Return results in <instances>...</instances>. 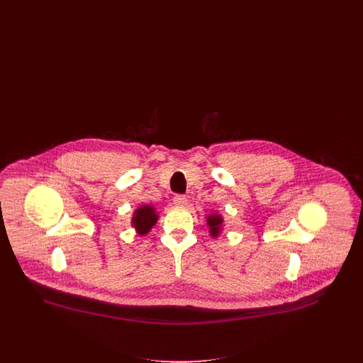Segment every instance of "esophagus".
Masks as SVG:
<instances>
[{"mask_svg":"<svg viewBox=\"0 0 363 363\" xmlns=\"http://www.w3.org/2000/svg\"><path fill=\"white\" fill-rule=\"evenodd\" d=\"M174 204L175 206H178V207H184V206H186V203H188V200H186V197L185 196H182V194H175L173 199Z\"/></svg>","mask_w":363,"mask_h":363,"instance_id":"34e87169","label":"esophagus"}]
</instances>
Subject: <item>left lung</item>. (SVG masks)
Segmentation results:
<instances>
[{
  "mask_svg": "<svg viewBox=\"0 0 363 363\" xmlns=\"http://www.w3.org/2000/svg\"><path fill=\"white\" fill-rule=\"evenodd\" d=\"M222 223H223V219L220 215H209L207 216V225H209V233L212 237H218L219 233L222 231Z\"/></svg>",
  "mask_w": 363,
  "mask_h": 363,
  "instance_id": "8db88e82",
  "label": "left lung"
}]
</instances>
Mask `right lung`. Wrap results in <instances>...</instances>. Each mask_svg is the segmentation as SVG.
I'll use <instances>...</instances> for the list:
<instances>
[{
  "label": "right lung",
  "instance_id": "add662e5",
  "mask_svg": "<svg viewBox=\"0 0 363 363\" xmlns=\"http://www.w3.org/2000/svg\"><path fill=\"white\" fill-rule=\"evenodd\" d=\"M157 220V213L151 206H143L135 211L132 218V225L140 235H145Z\"/></svg>",
  "mask_w": 363,
  "mask_h": 363
}]
</instances>
